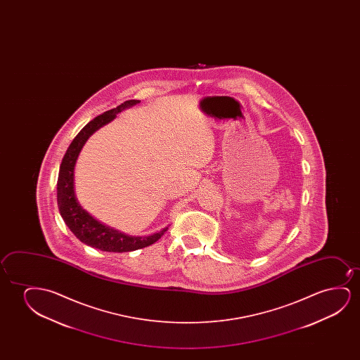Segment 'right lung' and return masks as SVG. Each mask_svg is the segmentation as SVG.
<instances>
[{
    "label": "right lung",
    "mask_w": 360,
    "mask_h": 360,
    "mask_svg": "<svg viewBox=\"0 0 360 360\" xmlns=\"http://www.w3.org/2000/svg\"><path fill=\"white\" fill-rule=\"evenodd\" d=\"M140 103L138 99L125 101L117 108L110 109L96 117L82 130L75 136L72 143H70L66 150L64 158L60 165L59 177H58V207L65 224L68 225L75 236L79 241L84 242L89 246L98 248L105 252H130L150 246L162 237L167 231L168 227H165L162 231L156 232L148 237H130L122 232L113 230L110 227L104 226L101 222L91 217L89 212H84L81 207L74 191V169L76 160L79 158V151L84 146L87 139L98 130L101 127L113 120L117 114L125 108L131 107L134 104Z\"/></svg>",
    "instance_id": "right-lung-1"
}]
</instances>
